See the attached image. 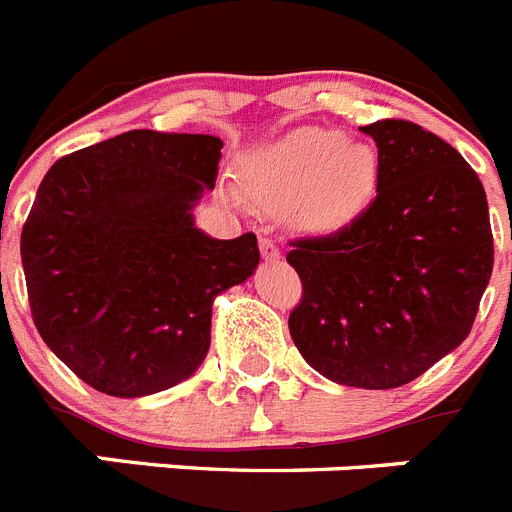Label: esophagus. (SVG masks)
<instances>
[{
	"mask_svg": "<svg viewBox=\"0 0 512 512\" xmlns=\"http://www.w3.org/2000/svg\"><path fill=\"white\" fill-rule=\"evenodd\" d=\"M259 248H261V256H264L266 261H277L279 259V246L271 238H259Z\"/></svg>",
	"mask_w": 512,
	"mask_h": 512,
	"instance_id": "obj_1",
	"label": "esophagus"
}]
</instances>
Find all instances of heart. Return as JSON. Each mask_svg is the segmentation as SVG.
Returning <instances> with one entry per match:
<instances>
[{
    "label": "heart",
    "instance_id": "heart-1",
    "mask_svg": "<svg viewBox=\"0 0 512 512\" xmlns=\"http://www.w3.org/2000/svg\"><path fill=\"white\" fill-rule=\"evenodd\" d=\"M246 189L266 207H292L297 228L333 235L354 225L377 197L382 161L369 143L341 130L307 128L251 158Z\"/></svg>",
    "mask_w": 512,
    "mask_h": 512
}]
</instances>
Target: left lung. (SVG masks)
I'll use <instances>...</instances> for the list:
<instances>
[{"mask_svg": "<svg viewBox=\"0 0 512 512\" xmlns=\"http://www.w3.org/2000/svg\"><path fill=\"white\" fill-rule=\"evenodd\" d=\"M361 133L382 161L377 197L341 233L292 243L289 333L330 382L392 390L469 336L495 251L485 187L456 148L408 120Z\"/></svg>", "mask_w": 512, "mask_h": 512, "instance_id": "1", "label": "left lung"}]
</instances>
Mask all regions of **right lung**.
I'll list each match as a JSON object with an SVG mask.
<instances>
[{"label": "right lung", "instance_id": "1", "mask_svg": "<svg viewBox=\"0 0 512 512\" xmlns=\"http://www.w3.org/2000/svg\"><path fill=\"white\" fill-rule=\"evenodd\" d=\"M223 140L130 130L48 169L22 228L30 310L71 372L112 397L192 377L210 351L212 302L259 266L256 235L194 225Z\"/></svg>", "mask_w": 512, "mask_h": 512}]
</instances>
